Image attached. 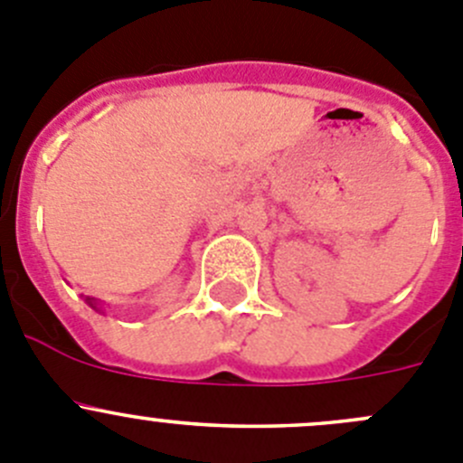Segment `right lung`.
Listing matches in <instances>:
<instances>
[{
  "label": "right lung",
  "mask_w": 463,
  "mask_h": 463,
  "mask_svg": "<svg viewBox=\"0 0 463 463\" xmlns=\"http://www.w3.org/2000/svg\"><path fill=\"white\" fill-rule=\"evenodd\" d=\"M86 302L92 307V309H97V300H95V298H86Z\"/></svg>",
  "instance_id": "1"
}]
</instances>
